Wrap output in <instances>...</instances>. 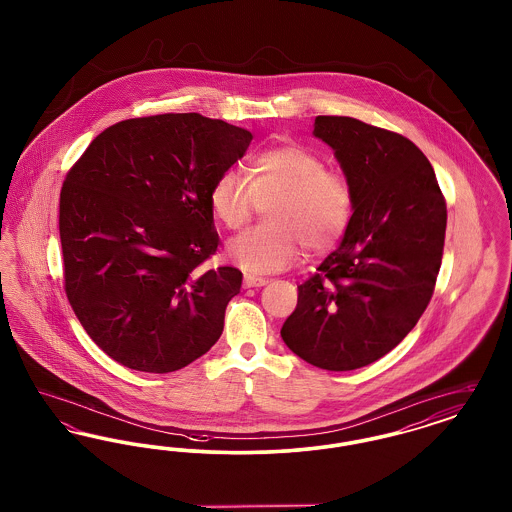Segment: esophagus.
I'll use <instances>...</instances> for the list:
<instances>
[{"instance_id": "esophagus-1", "label": "esophagus", "mask_w": 512, "mask_h": 512, "mask_svg": "<svg viewBox=\"0 0 512 512\" xmlns=\"http://www.w3.org/2000/svg\"><path fill=\"white\" fill-rule=\"evenodd\" d=\"M268 284V278H263V276H251V274H247L244 278V288H261V286H265Z\"/></svg>"}]
</instances>
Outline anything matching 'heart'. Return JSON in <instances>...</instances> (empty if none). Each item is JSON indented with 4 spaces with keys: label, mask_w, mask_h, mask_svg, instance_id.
<instances>
[{
    "label": "heart",
    "mask_w": 512,
    "mask_h": 512,
    "mask_svg": "<svg viewBox=\"0 0 512 512\" xmlns=\"http://www.w3.org/2000/svg\"><path fill=\"white\" fill-rule=\"evenodd\" d=\"M268 220L226 245L228 257L249 274H268L293 265L301 245L322 253L340 244L355 215L351 180L309 147L290 144L255 155L247 178L222 172L209 190V207L222 226L236 230L261 203Z\"/></svg>",
    "instance_id": "1"
}]
</instances>
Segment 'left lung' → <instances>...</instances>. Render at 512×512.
Listing matches in <instances>:
<instances>
[{
    "label": "left lung",
    "instance_id": "1",
    "mask_svg": "<svg viewBox=\"0 0 512 512\" xmlns=\"http://www.w3.org/2000/svg\"><path fill=\"white\" fill-rule=\"evenodd\" d=\"M355 190L340 247L297 286L280 334L324 370H355L390 353L426 311L438 280L447 207L426 155L405 136L351 117H317Z\"/></svg>",
    "mask_w": 512,
    "mask_h": 512
}]
</instances>
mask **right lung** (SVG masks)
I'll return each mask as SVG.
<instances>
[{"label":"right lung","instance_id":"add662e5","mask_svg":"<svg viewBox=\"0 0 512 512\" xmlns=\"http://www.w3.org/2000/svg\"><path fill=\"white\" fill-rule=\"evenodd\" d=\"M253 140L199 113L117 122L67 172L59 199L65 293L113 361L165 374L220 338L242 272L205 268L219 234L209 190Z\"/></svg>","mask_w":512,"mask_h":512}]
</instances>
